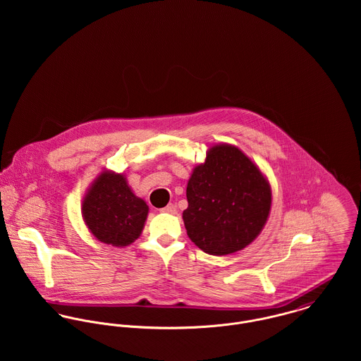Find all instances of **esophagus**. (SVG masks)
<instances>
[{
	"label": "esophagus",
	"instance_id": "obj_1",
	"mask_svg": "<svg viewBox=\"0 0 361 361\" xmlns=\"http://www.w3.org/2000/svg\"><path fill=\"white\" fill-rule=\"evenodd\" d=\"M161 211L162 212H168V214H176V207L173 206V204H168V206L161 208Z\"/></svg>",
	"mask_w": 361,
	"mask_h": 361
}]
</instances>
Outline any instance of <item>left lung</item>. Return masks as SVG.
<instances>
[{
  "label": "left lung",
  "mask_w": 361,
  "mask_h": 361,
  "mask_svg": "<svg viewBox=\"0 0 361 361\" xmlns=\"http://www.w3.org/2000/svg\"><path fill=\"white\" fill-rule=\"evenodd\" d=\"M189 207L183 222L189 238L203 252L225 256L250 245L271 208V189L257 166L239 149H209L186 189Z\"/></svg>",
  "instance_id": "8db88e82"
}]
</instances>
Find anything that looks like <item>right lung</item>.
Returning a JSON list of instances; mask_svg holds the SVG:
<instances>
[{"label": "right lung", "instance_id": "1", "mask_svg": "<svg viewBox=\"0 0 361 361\" xmlns=\"http://www.w3.org/2000/svg\"><path fill=\"white\" fill-rule=\"evenodd\" d=\"M82 211L100 242L122 247L140 236L149 207L132 193L123 175L104 172L86 195Z\"/></svg>", "mask_w": 361, "mask_h": 361}]
</instances>
